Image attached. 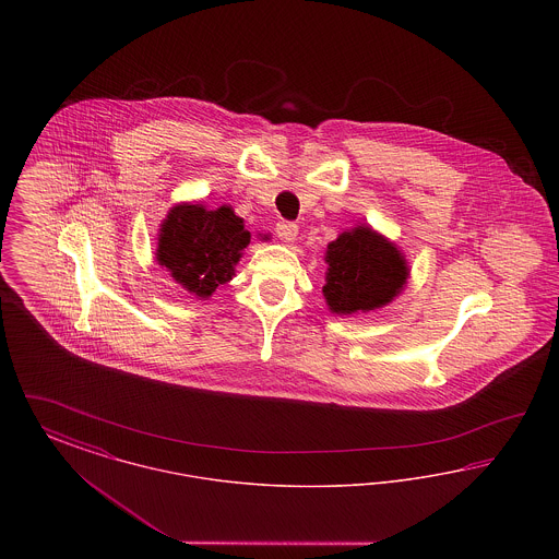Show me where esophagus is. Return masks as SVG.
I'll use <instances>...</instances> for the list:
<instances>
[{"label": "esophagus", "instance_id": "obj_1", "mask_svg": "<svg viewBox=\"0 0 559 559\" xmlns=\"http://www.w3.org/2000/svg\"><path fill=\"white\" fill-rule=\"evenodd\" d=\"M297 233H299V226L295 222H278L276 224V235L285 242H293L297 239Z\"/></svg>", "mask_w": 559, "mask_h": 559}]
</instances>
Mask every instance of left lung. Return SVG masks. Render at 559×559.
Segmentation results:
<instances>
[{
    "instance_id": "1",
    "label": "left lung",
    "mask_w": 559,
    "mask_h": 559,
    "mask_svg": "<svg viewBox=\"0 0 559 559\" xmlns=\"http://www.w3.org/2000/svg\"><path fill=\"white\" fill-rule=\"evenodd\" d=\"M326 262L329 274L322 293L335 314L385 306L399 295L408 276L399 249L362 226L333 240Z\"/></svg>"
}]
</instances>
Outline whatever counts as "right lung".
Here are the masks:
<instances>
[{"instance_id": "obj_1", "label": "right lung", "mask_w": 559, "mask_h": 559, "mask_svg": "<svg viewBox=\"0 0 559 559\" xmlns=\"http://www.w3.org/2000/svg\"><path fill=\"white\" fill-rule=\"evenodd\" d=\"M249 240L230 207L207 212L201 205H178L163 222L157 260L187 292L210 297L233 278Z\"/></svg>"}]
</instances>
